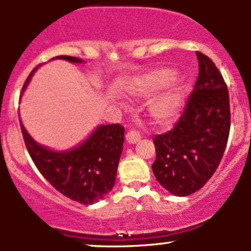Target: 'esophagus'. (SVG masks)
<instances>
[{
	"mask_svg": "<svg viewBox=\"0 0 251 251\" xmlns=\"http://www.w3.org/2000/svg\"><path fill=\"white\" fill-rule=\"evenodd\" d=\"M141 139V135H140L139 131H136L135 129H129L126 134V140L129 144H136L139 140Z\"/></svg>",
	"mask_w": 251,
	"mask_h": 251,
	"instance_id": "1",
	"label": "esophagus"
}]
</instances>
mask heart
Instances as JSON below:
<instances>
[{
	"label": "heart",
	"instance_id": "heart-1",
	"mask_svg": "<svg viewBox=\"0 0 251 251\" xmlns=\"http://www.w3.org/2000/svg\"><path fill=\"white\" fill-rule=\"evenodd\" d=\"M174 74L169 71H160L146 75L136 82L134 93L139 96H150L171 81ZM180 106V92L178 88L166 91L150 105V114L158 123H168L175 118Z\"/></svg>",
	"mask_w": 251,
	"mask_h": 251
}]
</instances>
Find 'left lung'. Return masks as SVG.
<instances>
[{"label": "left lung", "mask_w": 251, "mask_h": 251, "mask_svg": "<svg viewBox=\"0 0 251 251\" xmlns=\"http://www.w3.org/2000/svg\"><path fill=\"white\" fill-rule=\"evenodd\" d=\"M199 76L179 120L153 139L155 178L166 190L187 196L201 189L219 166L230 134L227 86L211 58L196 51Z\"/></svg>", "instance_id": "obj_1"}]
</instances>
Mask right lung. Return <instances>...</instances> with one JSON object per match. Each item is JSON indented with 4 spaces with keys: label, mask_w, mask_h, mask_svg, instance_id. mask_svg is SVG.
<instances>
[{
    "label": "right lung",
    "mask_w": 251,
    "mask_h": 251,
    "mask_svg": "<svg viewBox=\"0 0 251 251\" xmlns=\"http://www.w3.org/2000/svg\"><path fill=\"white\" fill-rule=\"evenodd\" d=\"M56 58L82 62L72 56ZM37 66L26 79L27 86ZM24 141L34 165L44 178L71 200L91 204L103 199L115 185L117 166L125 142V126L120 123L98 126L81 146L68 152H53L37 144L20 122Z\"/></svg>",
    "instance_id": "obj_1"
}]
</instances>
